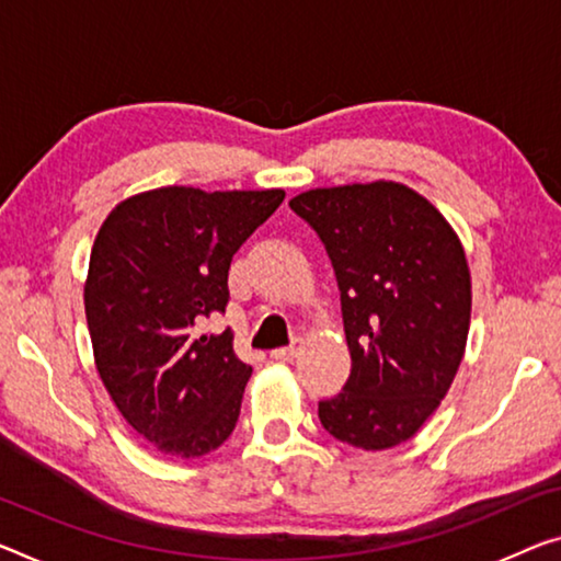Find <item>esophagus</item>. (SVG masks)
<instances>
[{"instance_id":"obj_1","label":"esophagus","mask_w":561,"mask_h":561,"mask_svg":"<svg viewBox=\"0 0 561 561\" xmlns=\"http://www.w3.org/2000/svg\"><path fill=\"white\" fill-rule=\"evenodd\" d=\"M298 353H300V341H293L290 346H286V348L271 351V358H275V360H293V358H298Z\"/></svg>"}]
</instances>
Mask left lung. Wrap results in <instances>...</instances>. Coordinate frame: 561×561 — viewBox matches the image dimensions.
<instances>
[{"label": "left lung", "instance_id": "obj_1", "mask_svg": "<svg viewBox=\"0 0 561 561\" xmlns=\"http://www.w3.org/2000/svg\"><path fill=\"white\" fill-rule=\"evenodd\" d=\"M290 210L321 238L341 290L351 376L318 419L339 442L381 451L411 438L463 358L471 278L459 238L399 183L318 187Z\"/></svg>", "mask_w": 561, "mask_h": 561}]
</instances>
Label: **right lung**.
Here are the masks:
<instances>
[{
	"label": "right lung",
	"instance_id": "1",
	"mask_svg": "<svg viewBox=\"0 0 561 561\" xmlns=\"http://www.w3.org/2000/svg\"><path fill=\"white\" fill-rule=\"evenodd\" d=\"M283 197L172 185L119 203L102 222L84 286L94 364L127 424L162 454L195 459L238 424L253 368L230 329L203 325L226 313L232 255Z\"/></svg>",
	"mask_w": 561,
	"mask_h": 561
}]
</instances>
